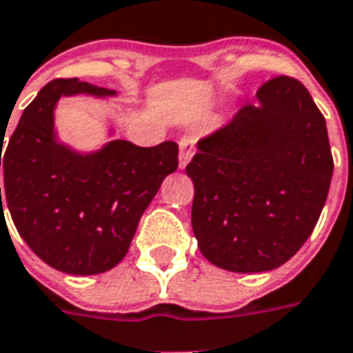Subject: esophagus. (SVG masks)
Returning <instances> with one entry per match:
<instances>
[{"mask_svg": "<svg viewBox=\"0 0 353 353\" xmlns=\"http://www.w3.org/2000/svg\"><path fill=\"white\" fill-rule=\"evenodd\" d=\"M179 167L184 169L190 163V159L194 157V150H196V139L194 137H184L179 142Z\"/></svg>", "mask_w": 353, "mask_h": 353, "instance_id": "esophagus-1", "label": "esophagus"}]
</instances>
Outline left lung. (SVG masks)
<instances>
[{
  "instance_id": "8db88e82",
  "label": "left lung",
  "mask_w": 353,
  "mask_h": 353,
  "mask_svg": "<svg viewBox=\"0 0 353 353\" xmlns=\"http://www.w3.org/2000/svg\"><path fill=\"white\" fill-rule=\"evenodd\" d=\"M221 131L197 142L192 228L228 272L279 268L316 228L332 179L327 125L308 89L279 76Z\"/></svg>"
}]
</instances>
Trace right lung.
<instances>
[{
  "label": "right lung",
  "mask_w": 353,
  "mask_h": 353,
  "mask_svg": "<svg viewBox=\"0 0 353 353\" xmlns=\"http://www.w3.org/2000/svg\"><path fill=\"white\" fill-rule=\"evenodd\" d=\"M77 94L117 97L77 79L45 85L5 148L3 186L14 228L45 264L72 276H94L123 261L142 212L179 167V144L142 148L114 139L116 129L108 127L101 148H72L59 139L54 110L61 99Z\"/></svg>",
  "instance_id": "right-lung-1"
}]
</instances>
